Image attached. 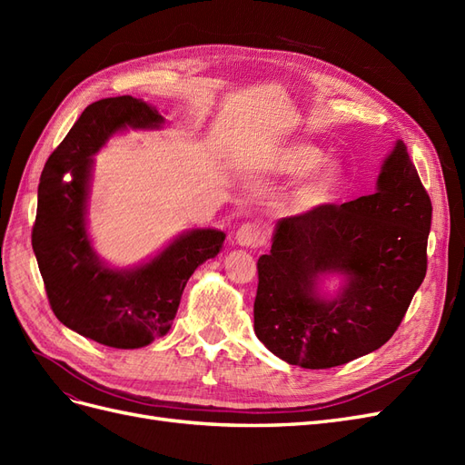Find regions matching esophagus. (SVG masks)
<instances>
[{
    "label": "esophagus",
    "mask_w": 465,
    "mask_h": 465,
    "mask_svg": "<svg viewBox=\"0 0 465 465\" xmlns=\"http://www.w3.org/2000/svg\"><path fill=\"white\" fill-rule=\"evenodd\" d=\"M267 241V231L262 223H246L236 231V242L246 248L263 246Z\"/></svg>",
    "instance_id": "esophagus-1"
}]
</instances>
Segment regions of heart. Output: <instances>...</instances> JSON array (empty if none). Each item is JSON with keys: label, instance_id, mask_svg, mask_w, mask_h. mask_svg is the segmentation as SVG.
Returning <instances> with one entry per match:
<instances>
[{"label": "heart", "instance_id": "obj_1", "mask_svg": "<svg viewBox=\"0 0 465 465\" xmlns=\"http://www.w3.org/2000/svg\"><path fill=\"white\" fill-rule=\"evenodd\" d=\"M273 168L281 174L301 176L289 198L294 211H308L330 202L345 180V171L340 163L326 161V153L304 142L277 149Z\"/></svg>", "mask_w": 465, "mask_h": 465}]
</instances>
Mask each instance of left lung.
Masks as SVG:
<instances>
[{
    "label": "left lung",
    "mask_w": 465,
    "mask_h": 465,
    "mask_svg": "<svg viewBox=\"0 0 465 465\" xmlns=\"http://www.w3.org/2000/svg\"><path fill=\"white\" fill-rule=\"evenodd\" d=\"M430 219L403 142L386 157L374 193L281 219L270 254L258 260V340L302 369L340 367L382 347L425 279ZM326 272L346 275L335 300L317 292Z\"/></svg>",
    "instance_id": "obj_1"
}]
</instances>
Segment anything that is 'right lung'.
<instances>
[{
    "label": "right lung",
    "mask_w": 465,
    "mask_h": 465,
    "mask_svg": "<svg viewBox=\"0 0 465 465\" xmlns=\"http://www.w3.org/2000/svg\"><path fill=\"white\" fill-rule=\"evenodd\" d=\"M159 110L130 94L89 104L48 157L38 184L33 250L52 311L64 326L116 349H139L168 333L192 273L215 258L217 229L176 236L149 262L116 270L93 250L87 200L93 154L122 130H159Z\"/></svg>",
    "instance_id": "right-lung-1"
}]
</instances>
